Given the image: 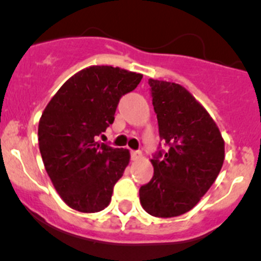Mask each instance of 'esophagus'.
I'll return each mask as SVG.
<instances>
[{"label": "esophagus", "instance_id": "1", "mask_svg": "<svg viewBox=\"0 0 261 261\" xmlns=\"http://www.w3.org/2000/svg\"><path fill=\"white\" fill-rule=\"evenodd\" d=\"M130 158H132V161H138L139 158H142V152L141 150H132Z\"/></svg>", "mask_w": 261, "mask_h": 261}]
</instances>
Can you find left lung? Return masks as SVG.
Returning <instances> with one entry per match:
<instances>
[{"label": "left lung", "mask_w": 261, "mask_h": 261, "mask_svg": "<svg viewBox=\"0 0 261 261\" xmlns=\"http://www.w3.org/2000/svg\"><path fill=\"white\" fill-rule=\"evenodd\" d=\"M158 129L168 150L150 160L152 179L139 189L142 207L174 217L195 207L221 171L225 142L208 112L182 85L149 79Z\"/></svg>", "instance_id": "obj_1"}]
</instances>
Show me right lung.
I'll list each match as a JSON object with an SVG mask.
<instances>
[{"instance_id":"1","label":"right lung","mask_w":261,"mask_h":261,"mask_svg":"<svg viewBox=\"0 0 261 261\" xmlns=\"http://www.w3.org/2000/svg\"><path fill=\"white\" fill-rule=\"evenodd\" d=\"M143 75L113 66H89L66 80L39 122V147L56 192L72 210L98 212L130 160L129 150L95 142L114 122L119 99Z\"/></svg>"}]
</instances>
